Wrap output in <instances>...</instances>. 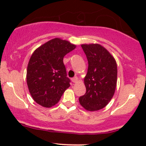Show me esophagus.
<instances>
[{
  "instance_id": "esophagus-1",
  "label": "esophagus",
  "mask_w": 146,
  "mask_h": 146,
  "mask_svg": "<svg viewBox=\"0 0 146 146\" xmlns=\"http://www.w3.org/2000/svg\"><path fill=\"white\" fill-rule=\"evenodd\" d=\"M71 80H72V82H76L78 81V78L76 76V77L73 78L71 79Z\"/></svg>"
}]
</instances>
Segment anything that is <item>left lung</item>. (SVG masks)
Masks as SVG:
<instances>
[{
	"label": "left lung",
	"mask_w": 146,
	"mask_h": 146,
	"mask_svg": "<svg viewBox=\"0 0 146 146\" xmlns=\"http://www.w3.org/2000/svg\"><path fill=\"white\" fill-rule=\"evenodd\" d=\"M88 61L84 79L86 92L79 98L80 104L88 111L104 108L114 95L117 80V66L114 57L98 44L81 45Z\"/></svg>",
	"instance_id": "left-lung-1"
}]
</instances>
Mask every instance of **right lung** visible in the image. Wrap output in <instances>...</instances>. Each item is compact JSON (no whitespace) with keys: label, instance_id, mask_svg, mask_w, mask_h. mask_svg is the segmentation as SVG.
<instances>
[{"label":"right lung","instance_id":"right-lung-1","mask_svg":"<svg viewBox=\"0 0 146 146\" xmlns=\"http://www.w3.org/2000/svg\"><path fill=\"white\" fill-rule=\"evenodd\" d=\"M76 46L55 38L36 48L27 70V83L34 100L51 107L60 100L70 80L67 77L64 57Z\"/></svg>","mask_w":146,"mask_h":146}]
</instances>
